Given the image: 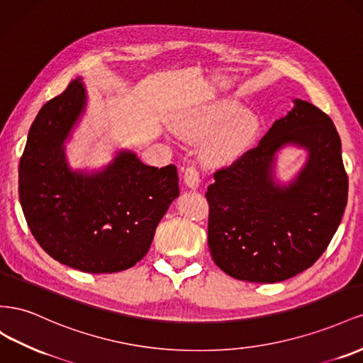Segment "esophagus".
I'll list each match as a JSON object with an SVG mask.
<instances>
[{"label":"esophagus","instance_id":"1","mask_svg":"<svg viewBox=\"0 0 363 363\" xmlns=\"http://www.w3.org/2000/svg\"><path fill=\"white\" fill-rule=\"evenodd\" d=\"M184 182L190 190H196L201 184V176L199 172L194 167H187L184 170Z\"/></svg>","mask_w":363,"mask_h":363}]
</instances>
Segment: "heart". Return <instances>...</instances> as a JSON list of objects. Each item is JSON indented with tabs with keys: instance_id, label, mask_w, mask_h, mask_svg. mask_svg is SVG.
<instances>
[{
	"instance_id": "obj_1",
	"label": "heart",
	"mask_w": 363,
	"mask_h": 363,
	"mask_svg": "<svg viewBox=\"0 0 363 363\" xmlns=\"http://www.w3.org/2000/svg\"><path fill=\"white\" fill-rule=\"evenodd\" d=\"M231 100H211L189 109L174 120L173 129L189 141H202L208 162L233 161L251 146L260 130V118L251 109L237 111Z\"/></svg>"
}]
</instances>
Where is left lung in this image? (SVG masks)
<instances>
[{
	"instance_id": "left-lung-1",
	"label": "left lung",
	"mask_w": 363,
	"mask_h": 363,
	"mask_svg": "<svg viewBox=\"0 0 363 363\" xmlns=\"http://www.w3.org/2000/svg\"><path fill=\"white\" fill-rule=\"evenodd\" d=\"M308 152L287 184L274 179L277 153ZM208 247L225 274L277 283L306 271L327 250L348 198L340 138L333 121L306 100H294L252 150L214 173L206 191Z\"/></svg>"
}]
</instances>
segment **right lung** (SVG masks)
Masks as SVG:
<instances>
[{"instance_id": "right-lung-1", "label": "right lung", "mask_w": 363, "mask_h": 363, "mask_svg": "<svg viewBox=\"0 0 363 363\" xmlns=\"http://www.w3.org/2000/svg\"><path fill=\"white\" fill-rule=\"evenodd\" d=\"M82 77L40 108L19 161V202L40 247L88 274L132 267L147 254L155 230L179 196L178 170L118 150L101 170H72L65 143L86 109Z\"/></svg>"}]
</instances>
